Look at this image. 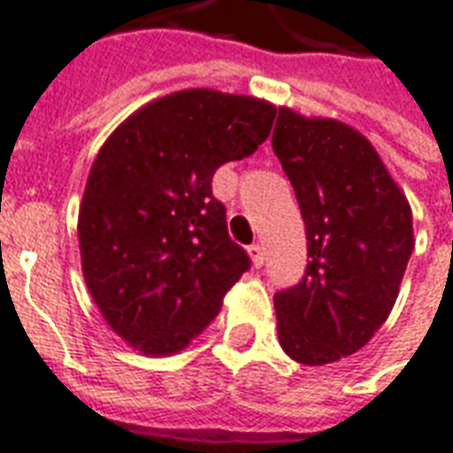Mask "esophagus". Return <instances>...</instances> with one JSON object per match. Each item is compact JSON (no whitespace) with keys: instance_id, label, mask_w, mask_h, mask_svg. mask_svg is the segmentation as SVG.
<instances>
[{"instance_id":"1","label":"esophagus","mask_w":453,"mask_h":453,"mask_svg":"<svg viewBox=\"0 0 453 453\" xmlns=\"http://www.w3.org/2000/svg\"><path fill=\"white\" fill-rule=\"evenodd\" d=\"M247 255L252 259V265L262 266L265 265V247L262 245H250L247 247Z\"/></svg>"}]
</instances>
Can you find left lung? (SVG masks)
Here are the masks:
<instances>
[{"mask_svg": "<svg viewBox=\"0 0 453 453\" xmlns=\"http://www.w3.org/2000/svg\"><path fill=\"white\" fill-rule=\"evenodd\" d=\"M272 148L301 206V284L274 296L281 349L323 366L359 351L395 305L415 247L412 211L376 148L337 119L279 109Z\"/></svg>", "mask_w": 453, "mask_h": 453, "instance_id": "1", "label": "left lung"}]
</instances>
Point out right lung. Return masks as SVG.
I'll return each instance as SVG.
<instances>
[{
    "instance_id": "right-lung-1",
    "label": "right lung",
    "mask_w": 453,
    "mask_h": 453,
    "mask_svg": "<svg viewBox=\"0 0 453 453\" xmlns=\"http://www.w3.org/2000/svg\"><path fill=\"white\" fill-rule=\"evenodd\" d=\"M274 116L266 99L181 89L130 113L99 150L77 218L82 274L106 325L140 354L188 347L250 269L211 179L252 155Z\"/></svg>"
}]
</instances>
